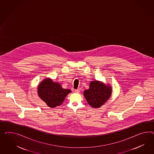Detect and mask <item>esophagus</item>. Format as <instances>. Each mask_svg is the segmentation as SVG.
Masks as SVG:
<instances>
[{
	"label": "esophagus",
	"instance_id": "obj_1",
	"mask_svg": "<svg viewBox=\"0 0 154 154\" xmlns=\"http://www.w3.org/2000/svg\"><path fill=\"white\" fill-rule=\"evenodd\" d=\"M75 93H79L80 92V89H77V90H75Z\"/></svg>",
	"mask_w": 154,
	"mask_h": 154
}]
</instances>
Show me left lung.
I'll use <instances>...</instances> for the list:
<instances>
[{"label": "left lung", "mask_w": 154, "mask_h": 154, "mask_svg": "<svg viewBox=\"0 0 154 154\" xmlns=\"http://www.w3.org/2000/svg\"><path fill=\"white\" fill-rule=\"evenodd\" d=\"M83 94L88 104L97 108L108 100L112 94V88L99 81H92L89 89L86 90Z\"/></svg>", "instance_id": "1"}]
</instances>
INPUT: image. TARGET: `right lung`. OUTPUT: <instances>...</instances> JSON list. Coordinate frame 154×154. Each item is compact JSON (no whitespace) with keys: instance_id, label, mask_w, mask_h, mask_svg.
Listing matches in <instances>:
<instances>
[{"instance_id":"1","label":"right lung","mask_w":154,"mask_h":154,"mask_svg":"<svg viewBox=\"0 0 154 154\" xmlns=\"http://www.w3.org/2000/svg\"><path fill=\"white\" fill-rule=\"evenodd\" d=\"M38 92L39 97L48 106L55 108L62 104L65 97L71 91L63 88L60 84L47 79L40 83Z\"/></svg>"}]
</instances>
